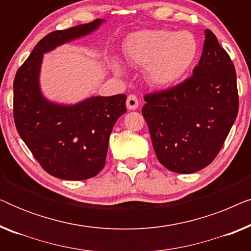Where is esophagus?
<instances>
[{
	"instance_id": "obj_1",
	"label": "esophagus",
	"mask_w": 251,
	"mask_h": 251,
	"mask_svg": "<svg viewBox=\"0 0 251 251\" xmlns=\"http://www.w3.org/2000/svg\"><path fill=\"white\" fill-rule=\"evenodd\" d=\"M126 107H128L129 111H133V109L138 108V99L135 95L128 96V99H126Z\"/></svg>"
}]
</instances>
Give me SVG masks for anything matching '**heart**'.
Returning <instances> with one entry per match:
<instances>
[{"instance_id":"obj_1","label":"heart","mask_w":251,"mask_h":251,"mask_svg":"<svg viewBox=\"0 0 251 251\" xmlns=\"http://www.w3.org/2000/svg\"><path fill=\"white\" fill-rule=\"evenodd\" d=\"M126 60L135 67L145 68L151 84L167 88L179 82L193 66L198 57L199 44L188 32L167 29H145L131 34L126 40ZM116 75L123 74L118 59L111 60Z\"/></svg>"}]
</instances>
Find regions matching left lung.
<instances>
[{
    "instance_id": "8db88e82",
    "label": "left lung",
    "mask_w": 251,
    "mask_h": 251,
    "mask_svg": "<svg viewBox=\"0 0 251 251\" xmlns=\"http://www.w3.org/2000/svg\"><path fill=\"white\" fill-rule=\"evenodd\" d=\"M193 75L145 96L142 109L157 160L178 174H193L221 151L239 111L235 68L210 29Z\"/></svg>"
}]
</instances>
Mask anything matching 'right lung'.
Wrapping results in <instances>:
<instances>
[{
	"instance_id": "right-lung-1",
	"label": "right lung",
	"mask_w": 251,
	"mask_h": 251,
	"mask_svg": "<svg viewBox=\"0 0 251 251\" xmlns=\"http://www.w3.org/2000/svg\"><path fill=\"white\" fill-rule=\"evenodd\" d=\"M104 23L96 19L48 34L13 82L17 131L43 169L60 179H89L104 168L113 126L126 112V96H91L75 104L50 100L41 89L43 57L57 47L90 35Z\"/></svg>"
}]
</instances>
